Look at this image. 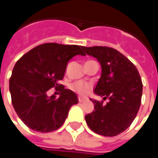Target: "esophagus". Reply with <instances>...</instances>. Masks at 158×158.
<instances>
[{
	"label": "esophagus",
	"mask_w": 158,
	"mask_h": 158,
	"mask_svg": "<svg viewBox=\"0 0 158 158\" xmlns=\"http://www.w3.org/2000/svg\"><path fill=\"white\" fill-rule=\"evenodd\" d=\"M85 101V98H82V97H79V102H84Z\"/></svg>",
	"instance_id": "34e87169"
}]
</instances>
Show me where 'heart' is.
Returning <instances> with one entry per match:
<instances>
[{
	"mask_svg": "<svg viewBox=\"0 0 158 158\" xmlns=\"http://www.w3.org/2000/svg\"><path fill=\"white\" fill-rule=\"evenodd\" d=\"M70 88L73 91L79 93L80 95H85L86 93L88 92V90H89V86L83 82H75L73 83V85H71Z\"/></svg>",
	"mask_w": 158,
	"mask_h": 158,
	"instance_id": "heart-1",
	"label": "heart"
}]
</instances>
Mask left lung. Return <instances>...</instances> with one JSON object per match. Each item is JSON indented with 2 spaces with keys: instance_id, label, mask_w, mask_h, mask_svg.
<instances>
[{
  "instance_id": "8db88e82",
  "label": "left lung",
  "mask_w": 158,
  "mask_h": 158,
  "mask_svg": "<svg viewBox=\"0 0 158 158\" xmlns=\"http://www.w3.org/2000/svg\"><path fill=\"white\" fill-rule=\"evenodd\" d=\"M86 54L96 57L102 66V76L94 92L108 99H90L95 105L85 115L89 129L103 136H115L132 123L141 103L143 85L136 67L118 51L106 46L85 47Z\"/></svg>"
}]
</instances>
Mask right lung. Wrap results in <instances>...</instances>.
Here are the masks:
<instances>
[{"label":"right lung","mask_w":158,"mask_h":158,"mask_svg":"<svg viewBox=\"0 0 158 158\" xmlns=\"http://www.w3.org/2000/svg\"><path fill=\"white\" fill-rule=\"evenodd\" d=\"M80 45L45 43L16 62L9 80L12 103L29 129L41 133L59 129L70 107L78 103L75 93L58 82L64 77L69 60L76 55H85ZM54 87L60 91L58 98L47 96V91Z\"/></svg>","instance_id":"right-lung-1"}]
</instances>
